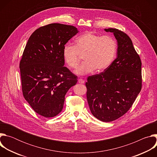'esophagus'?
Returning a JSON list of instances; mask_svg holds the SVG:
<instances>
[{"label":"esophagus","instance_id":"esophagus-1","mask_svg":"<svg viewBox=\"0 0 157 157\" xmlns=\"http://www.w3.org/2000/svg\"><path fill=\"white\" fill-rule=\"evenodd\" d=\"M78 82H79V83H80V84H84V81L82 79H81V78H80V79H78Z\"/></svg>","mask_w":157,"mask_h":157}]
</instances>
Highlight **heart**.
I'll return each mask as SVG.
<instances>
[{"mask_svg": "<svg viewBox=\"0 0 157 157\" xmlns=\"http://www.w3.org/2000/svg\"><path fill=\"white\" fill-rule=\"evenodd\" d=\"M117 43L110 35L101 36L86 32L75 40V46L65 44L63 56L66 63L71 68H76L83 56L84 61L76 70L78 75H86L102 71L109 67L115 59Z\"/></svg>", "mask_w": 157, "mask_h": 157, "instance_id": "b5f03b06", "label": "heart"}]
</instances>
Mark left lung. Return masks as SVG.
Returning <instances> with one entry per match:
<instances>
[{
  "label": "left lung",
  "mask_w": 157,
  "mask_h": 157,
  "mask_svg": "<svg viewBox=\"0 0 157 157\" xmlns=\"http://www.w3.org/2000/svg\"><path fill=\"white\" fill-rule=\"evenodd\" d=\"M104 30L113 33L117 41V58L104 72L89 76L86 86L92 114L109 122L124 115L140 92L142 63L126 33L116 29Z\"/></svg>",
  "instance_id": "1"
}]
</instances>
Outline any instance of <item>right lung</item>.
<instances>
[{
	"label": "right lung",
	"instance_id": "right-lung-1",
	"mask_svg": "<svg viewBox=\"0 0 157 157\" xmlns=\"http://www.w3.org/2000/svg\"><path fill=\"white\" fill-rule=\"evenodd\" d=\"M71 25L51 24L30 36L20 63L22 93L35 113L53 117L62 110L64 96L78 81L64 65L63 47L78 33Z\"/></svg>",
	"mask_w": 157,
	"mask_h": 157
}]
</instances>
